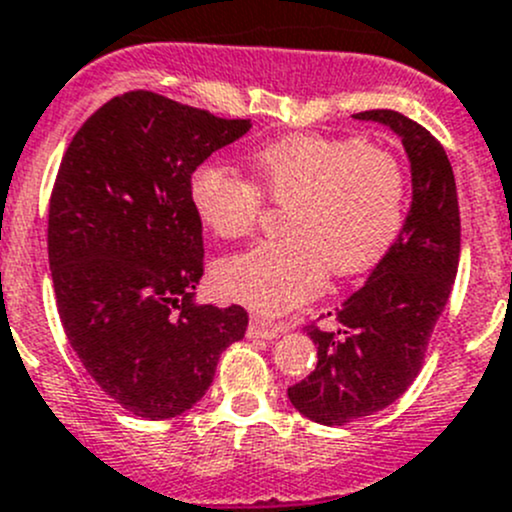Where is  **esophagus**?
Here are the masks:
<instances>
[{"instance_id": "esophagus-1", "label": "esophagus", "mask_w": 512, "mask_h": 512, "mask_svg": "<svg viewBox=\"0 0 512 512\" xmlns=\"http://www.w3.org/2000/svg\"><path fill=\"white\" fill-rule=\"evenodd\" d=\"M285 332L287 327H282V324H275V322H265V319L260 317H252L250 327H247V337L252 339H277Z\"/></svg>"}]
</instances>
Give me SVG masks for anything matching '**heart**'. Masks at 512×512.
<instances>
[{"label": "heart", "instance_id": "b5f03b06", "mask_svg": "<svg viewBox=\"0 0 512 512\" xmlns=\"http://www.w3.org/2000/svg\"><path fill=\"white\" fill-rule=\"evenodd\" d=\"M255 185L205 160L190 173L195 218L218 237H242L260 215V195L287 205L282 240L225 257L215 285L260 317H282L322 292L327 270L354 277L374 267L406 220L399 163L356 138L287 136L250 156Z\"/></svg>", "mask_w": 512, "mask_h": 512}]
</instances>
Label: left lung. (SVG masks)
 <instances>
[{"instance_id": "obj_1", "label": "left lung", "mask_w": 512, "mask_h": 512, "mask_svg": "<svg viewBox=\"0 0 512 512\" xmlns=\"http://www.w3.org/2000/svg\"><path fill=\"white\" fill-rule=\"evenodd\" d=\"M352 118L379 123L401 141L411 165V208L391 250L337 312L342 327L309 329L317 366L287 396L299 414L324 426L376 414L409 389L461 257L456 178L441 143L396 111Z\"/></svg>"}]
</instances>
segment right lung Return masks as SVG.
Listing matches in <instances>:
<instances>
[{
	"label": "right lung",
	"instance_id": "1",
	"mask_svg": "<svg viewBox=\"0 0 512 512\" xmlns=\"http://www.w3.org/2000/svg\"><path fill=\"white\" fill-rule=\"evenodd\" d=\"M252 128L151 91L111 98L79 128L49 203V267L84 369L131 414L193 409L247 312L195 299L203 223L188 178Z\"/></svg>",
	"mask_w": 512,
	"mask_h": 512
}]
</instances>
